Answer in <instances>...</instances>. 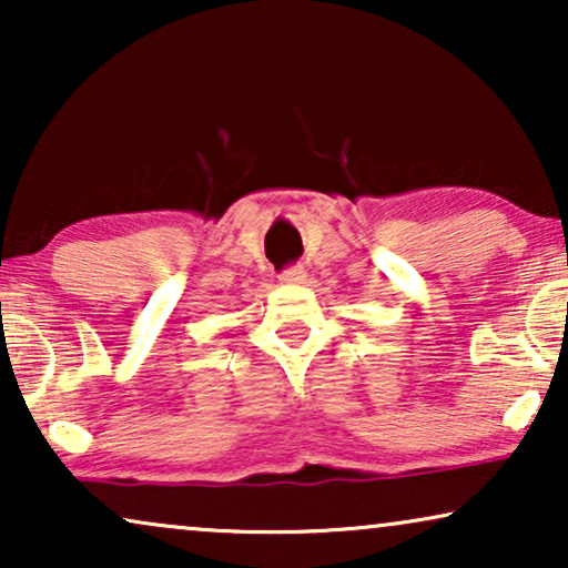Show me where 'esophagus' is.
<instances>
[{
	"label": "esophagus",
	"instance_id": "34e87169",
	"mask_svg": "<svg viewBox=\"0 0 568 568\" xmlns=\"http://www.w3.org/2000/svg\"><path fill=\"white\" fill-rule=\"evenodd\" d=\"M307 282V274L305 271H302L300 266H292V268H286L284 274H282V284H305Z\"/></svg>",
	"mask_w": 568,
	"mask_h": 568
}]
</instances>
